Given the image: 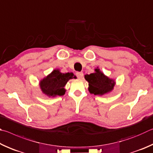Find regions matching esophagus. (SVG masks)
I'll list each match as a JSON object with an SVG mask.
<instances>
[{
  "label": "esophagus",
  "mask_w": 153,
  "mask_h": 153,
  "mask_svg": "<svg viewBox=\"0 0 153 153\" xmlns=\"http://www.w3.org/2000/svg\"><path fill=\"white\" fill-rule=\"evenodd\" d=\"M76 75L79 79H82V77H83V72H77L76 73Z\"/></svg>",
  "instance_id": "obj_1"
}]
</instances>
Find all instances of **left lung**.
I'll list each match as a JSON object with an SVG mask.
<instances>
[{"instance_id":"8db88e82","label":"left lung","mask_w":153,"mask_h":153,"mask_svg":"<svg viewBox=\"0 0 153 153\" xmlns=\"http://www.w3.org/2000/svg\"><path fill=\"white\" fill-rule=\"evenodd\" d=\"M85 79L89 82V91L95 95H103L111 92L115 86V81L105 76L98 68L94 73L85 75Z\"/></svg>"}]
</instances>
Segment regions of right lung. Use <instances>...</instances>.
<instances>
[{
    "label": "right lung",
    "mask_w": 153,
    "mask_h": 153,
    "mask_svg": "<svg viewBox=\"0 0 153 153\" xmlns=\"http://www.w3.org/2000/svg\"><path fill=\"white\" fill-rule=\"evenodd\" d=\"M76 78L72 72L62 73L60 70L55 69L41 80L39 87L42 91L48 97L62 96L65 94L64 87L70 79Z\"/></svg>",
    "instance_id": "obj_1"
}]
</instances>
